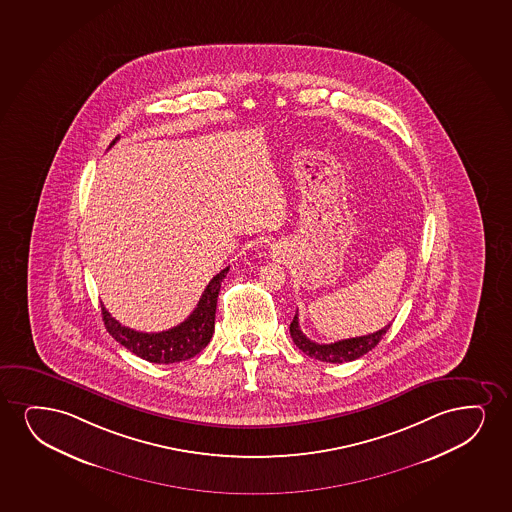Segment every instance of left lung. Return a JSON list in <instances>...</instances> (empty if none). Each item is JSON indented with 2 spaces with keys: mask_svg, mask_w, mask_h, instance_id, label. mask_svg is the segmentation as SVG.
I'll list each match as a JSON object with an SVG mask.
<instances>
[{
  "mask_svg": "<svg viewBox=\"0 0 512 512\" xmlns=\"http://www.w3.org/2000/svg\"><path fill=\"white\" fill-rule=\"evenodd\" d=\"M389 327H391V324L382 327L381 330L372 332V334H367V336L350 337V339H341L336 343L320 344L308 339L303 334V330L299 329L298 313H296L289 330H291L292 341L305 355L320 360V362L343 363L353 362L356 358L369 353L372 348H376L384 334L388 332Z\"/></svg>",
  "mask_w": 512,
  "mask_h": 512,
  "instance_id": "obj_1",
  "label": "left lung"
}]
</instances>
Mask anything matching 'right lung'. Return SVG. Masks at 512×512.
Returning <instances> with one entry per match:
<instances>
[{"mask_svg":"<svg viewBox=\"0 0 512 512\" xmlns=\"http://www.w3.org/2000/svg\"><path fill=\"white\" fill-rule=\"evenodd\" d=\"M119 140L116 136L110 147ZM230 266L214 275L213 280L207 284L202 292L199 303L190 317L176 325L173 329L162 332H138L119 324L116 318L110 317L109 311L102 305V318L105 329L117 343L123 344L126 350L135 353L143 360L152 363H176L188 360L192 356L201 353L211 341L214 332V315H216V303L220 294L221 282L227 277Z\"/></svg>","mask_w":512,"mask_h":512,"instance_id":"obj_1","label":"right lung"}]
</instances>
